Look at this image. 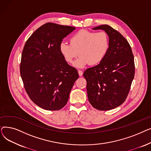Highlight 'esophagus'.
<instances>
[{"label":"esophagus","mask_w":151,"mask_h":151,"mask_svg":"<svg viewBox=\"0 0 151 151\" xmlns=\"http://www.w3.org/2000/svg\"><path fill=\"white\" fill-rule=\"evenodd\" d=\"M78 74H79V75H80V76H82L83 74V71H81V70H78Z\"/></svg>","instance_id":"34e87169"}]
</instances>
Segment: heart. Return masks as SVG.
I'll return each instance as SVG.
<instances>
[{"label":"heart","instance_id":"1","mask_svg":"<svg viewBox=\"0 0 151 151\" xmlns=\"http://www.w3.org/2000/svg\"><path fill=\"white\" fill-rule=\"evenodd\" d=\"M109 41L104 32H93L81 30L70 38V44L62 42L60 51L65 61L71 64L79 55L80 58L75 65L79 68L86 65H97L102 62L108 51Z\"/></svg>","mask_w":151,"mask_h":151}]
</instances>
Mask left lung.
Instances as JSON below:
<instances>
[{"mask_svg": "<svg viewBox=\"0 0 151 151\" xmlns=\"http://www.w3.org/2000/svg\"><path fill=\"white\" fill-rule=\"evenodd\" d=\"M93 29L105 31L109 50L102 62L86 69L83 76L91 105L107 111L122 105L128 96L134 76V56L129 42L116 30L106 24Z\"/></svg>", "mask_w": 151, "mask_h": 151, "instance_id": "obj_1", "label": "left lung"}]
</instances>
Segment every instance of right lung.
Here are the masks:
<instances>
[{
    "label": "right lung",
    "mask_w": 151,
    "mask_h": 151,
    "mask_svg": "<svg viewBox=\"0 0 151 151\" xmlns=\"http://www.w3.org/2000/svg\"><path fill=\"white\" fill-rule=\"evenodd\" d=\"M75 27L47 22L26 41L21 55L20 74L25 90L35 104L49 111L59 110L68 101L79 78L60 51L62 40Z\"/></svg>",
    "instance_id": "1"
}]
</instances>
